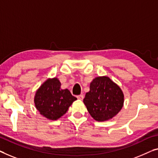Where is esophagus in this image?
I'll return each instance as SVG.
<instances>
[{"mask_svg":"<svg viewBox=\"0 0 158 158\" xmlns=\"http://www.w3.org/2000/svg\"><path fill=\"white\" fill-rule=\"evenodd\" d=\"M77 98H78V99H79V100H83L84 95H83V94H81V95L77 96Z\"/></svg>","mask_w":158,"mask_h":158,"instance_id":"1","label":"esophagus"}]
</instances>
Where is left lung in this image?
<instances>
[{
	"label": "left lung",
	"instance_id": "1",
	"mask_svg": "<svg viewBox=\"0 0 158 158\" xmlns=\"http://www.w3.org/2000/svg\"><path fill=\"white\" fill-rule=\"evenodd\" d=\"M84 103L91 117L97 121L111 119L123 106L124 95L121 88L108 77H98L90 84V91Z\"/></svg>",
	"mask_w": 158,
	"mask_h": 158
}]
</instances>
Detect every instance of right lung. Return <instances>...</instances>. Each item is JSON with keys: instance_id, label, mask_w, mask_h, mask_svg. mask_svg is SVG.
Masks as SVG:
<instances>
[{"instance_id": "obj_1", "label": "right lung", "mask_w": 158, "mask_h": 158, "mask_svg": "<svg viewBox=\"0 0 158 158\" xmlns=\"http://www.w3.org/2000/svg\"><path fill=\"white\" fill-rule=\"evenodd\" d=\"M57 78L47 79L35 93L36 109L48 119L55 121L66 114L77 98L67 89H61Z\"/></svg>"}]
</instances>
